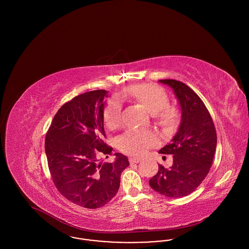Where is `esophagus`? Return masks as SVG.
<instances>
[{
    "mask_svg": "<svg viewBox=\"0 0 249 249\" xmlns=\"http://www.w3.org/2000/svg\"><path fill=\"white\" fill-rule=\"evenodd\" d=\"M139 161H141V158L140 157H130V162L138 163Z\"/></svg>",
    "mask_w": 249,
    "mask_h": 249,
    "instance_id": "34e87169",
    "label": "esophagus"
}]
</instances>
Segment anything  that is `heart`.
Wrapping results in <instances>:
<instances>
[{"instance_id": "heart-1", "label": "heart", "mask_w": 249, "mask_h": 249, "mask_svg": "<svg viewBox=\"0 0 249 249\" xmlns=\"http://www.w3.org/2000/svg\"><path fill=\"white\" fill-rule=\"evenodd\" d=\"M120 95L132 99L141 104L150 114L156 115L160 122L167 125L172 123L175 117L173 110L168 109L169 98L159 86L152 84H137L125 88ZM105 120L111 129L119 127L122 120L121 104L119 100H112L105 113ZM154 133L140 130H127L119 139L120 148L130 155H141L148 147L157 143Z\"/></svg>"}]
</instances>
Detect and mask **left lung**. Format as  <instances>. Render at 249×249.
I'll return each mask as SVG.
<instances>
[{
  "label": "left lung",
  "mask_w": 249,
  "mask_h": 249,
  "mask_svg": "<svg viewBox=\"0 0 249 249\" xmlns=\"http://www.w3.org/2000/svg\"><path fill=\"white\" fill-rule=\"evenodd\" d=\"M159 82L173 89L181 109V121L174 138L159 151L173 155V165L164 168L159 164L149 185L166 197L181 198L196 190L209 173L216 133L209 111L190 87L174 79Z\"/></svg>",
  "instance_id": "1"
}]
</instances>
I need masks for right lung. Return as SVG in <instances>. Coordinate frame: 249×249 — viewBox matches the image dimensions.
<instances>
[{
	"label": "right lung",
	"instance_id": "add662e5",
	"mask_svg": "<svg viewBox=\"0 0 249 249\" xmlns=\"http://www.w3.org/2000/svg\"><path fill=\"white\" fill-rule=\"evenodd\" d=\"M108 91L98 89L74 97L60 107L45 141L48 168L60 194L89 209L111 201L118 193L128 158L115 153L114 162H102L112 155L105 142L104 112Z\"/></svg>",
	"mask_w": 249,
	"mask_h": 249
}]
</instances>
